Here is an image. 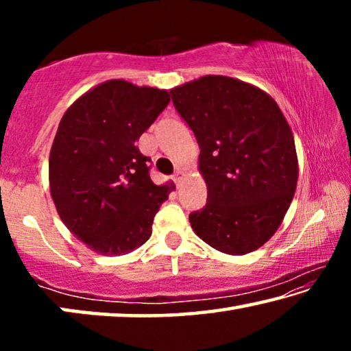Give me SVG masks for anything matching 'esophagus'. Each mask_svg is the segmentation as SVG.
Wrapping results in <instances>:
<instances>
[{
	"label": "esophagus",
	"mask_w": 351,
	"mask_h": 351,
	"mask_svg": "<svg viewBox=\"0 0 351 351\" xmlns=\"http://www.w3.org/2000/svg\"><path fill=\"white\" fill-rule=\"evenodd\" d=\"M182 178H184V171L182 170H176L175 175H173V181L176 182V186H180V182L182 181Z\"/></svg>",
	"instance_id": "1"
}]
</instances>
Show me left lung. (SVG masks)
<instances>
[{
    "label": "left lung",
    "instance_id": "left-lung-1",
    "mask_svg": "<svg viewBox=\"0 0 351 351\" xmlns=\"http://www.w3.org/2000/svg\"><path fill=\"white\" fill-rule=\"evenodd\" d=\"M170 94L198 141L207 187V203L190 213V226L219 252L255 251L276 234L295 192L289 123L268 93L234 77L204 75Z\"/></svg>",
    "mask_w": 351,
    "mask_h": 351
}]
</instances>
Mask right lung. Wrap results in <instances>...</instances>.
I'll use <instances>...</instances> for the list:
<instances>
[{
  "instance_id": "right-lung-1",
  "label": "right lung",
  "mask_w": 351,
  "mask_h": 351,
  "mask_svg": "<svg viewBox=\"0 0 351 351\" xmlns=\"http://www.w3.org/2000/svg\"><path fill=\"white\" fill-rule=\"evenodd\" d=\"M169 102L167 90L114 79L64 111L49 153V190L63 224L91 251L125 255L150 239L175 184L150 180V158L136 141Z\"/></svg>"
}]
</instances>
